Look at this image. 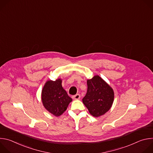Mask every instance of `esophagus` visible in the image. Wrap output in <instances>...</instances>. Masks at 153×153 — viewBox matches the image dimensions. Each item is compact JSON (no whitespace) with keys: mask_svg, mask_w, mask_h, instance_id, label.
Here are the masks:
<instances>
[{"mask_svg":"<svg viewBox=\"0 0 153 153\" xmlns=\"http://www.w3.org/2000/svg\"><path fill=\"white\" fill-rule=\"evenodd\" d=\"M72 98H73L74 100H78V99H79L80 98V94H77L73 96L72 97Z\"/></svg>","mask_w":153,"mask_h":153,"instance_id":"1","label":"esophagus"}]
</instances>
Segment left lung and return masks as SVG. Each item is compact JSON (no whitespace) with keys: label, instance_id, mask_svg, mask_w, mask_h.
Returning a JSON list of instances; mask_svg holds the SVG:
<instances>
[{"label":"left lung","instance_id":"left-lung-1","mask_svg":"<svg viewBox=\"0 0 153 153\" xmlns=\"http://www.w3.org/2000/svg\"><path fill=\"white\" fill-rule=\"evenodd\" d=\"M87 93L82 99L83 104L95 117L105 114L113 103V89L98 75L87 80Z\"/></svg>","mask_w":153,"mask_h":153}]
</instances>
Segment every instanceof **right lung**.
<instances>
[{
	"mask_svg": "<svg viewBox=\"0 0 153 153\" xmlns=\"http://www.w3.org/2000/svg\"><path fill=\"white\" fill-rule=\"evenodd\" d=\"M62 82L61 79H57L55 81H47L41 93L43 106L56 117L60 116L66 111L68 105L72 102V99L63 88Z\"/></svg>",
	"mask_w": 153,
	"mask_h": 153,
	"instance_id": "right-lung-1",
	"label": "right lung"
}]
</instances>
